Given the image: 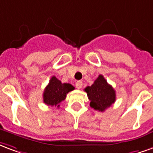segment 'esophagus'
<instances>
[{"label": "esophagus", "instance_id": "obj_1", "mask_svg": "<svg viewBox=\"0 0 153 153\" xmlns=\"http://www.w3.org/2000/svg\"><path fill=\"white\" fill-rule=\"evenodd\" d=\"M75 85H76V88L78 89H80L82 88V86H83V82L82 81H77Z\"/></svg>", "mask_w": 153, "mask_h": 153}]
</instances>
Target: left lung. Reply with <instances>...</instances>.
I'll return each mask as SVG.
<instances>
[{"mask_svg": "<svg viewBox=\"0 0 153 153\" xmlns=\"http://www.w3.org/2000/svg\"><path fill=\"white\" fill-rule=\"evenodd\" d=\"M84 91L90 100V106L96 111H105L115 102V91L102 74Z\"/></svg>", "mask_w": 153, "mask_h": 153, "instance_id": "obj_1", "label": "left lung"}]
</instances>
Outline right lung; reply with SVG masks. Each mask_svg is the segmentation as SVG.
I'll return each mask as SVG.
<instances>
[{"instance_id": "right-lung-1", "label": "right lung", "mask_w": 153, "mask_h": 153, "mask_svg": "<svg viewBox=\"0 0 153 153\" xmlns=\"http://www.w3.org/2000/svg\"><path fill=\"white\" fill-rule=\"evenodd\" d=\"M74 89L70 83H62L56 76H52L43 92V102L48 106L59 107L65 99L67 93Z\"/></svg>"}]
</instances>
